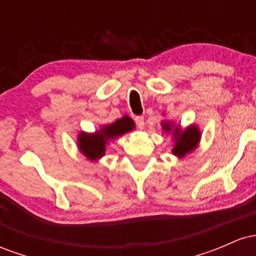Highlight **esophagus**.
Listing matches in <instances>:
<instances>
[{"label":"esophagus","mask_w":256,"mask_h":256,"mask_svg":"<svg viewBox=\"0 0 256 256\" xmlns=\"http://www.w3.org/2000/svg\"><path fill=\"white\" fill-rule=\"evenodd\" d=\"M134 122H136L138 128H140V130H143V128H144V119H143V116H136V118H134Z\"/></svg>","instance_id":"esophagus-1"}]
</instances>
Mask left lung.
<instances>
[{
	"label": "left lung",
	"mask_w": 256,
	"mask_h": 256,
	"mask_svg": "<svg viewBox=\"0 0 256 256\" xmlns=\"http://www.w3.org/2000/svg\"><path fill=\"white\" fill-rule=\"evenodd\" d=\"M161 130L165 134H172V154L179 158H183L195 150L201 140L202 134L198 126L195 124L182 128L180 125H176L171 120H164L161 122Z\"/></svg>",
	"instance_id": "left-lung-1"
}]
</instances>
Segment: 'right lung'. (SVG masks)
Listing matches in <instances>:
<instances>
[{"instance_id": "obj_1", "label": "right lung", "mask_w": 256, "mask_h": 256, "mask_svg": "<svg viewBox=\"0 0 256 256\" xmlns=\"http://www.w3.org/2000/svg\"><path fill=\"white\" fill-rule=\"evenodd\" d=\"M136 128L134 122L130 116H124L114 122L104 125L95 132L80 131L77 136V146L80 154L88 160L98 161L106 155V146L110 140L124 136Z\"/></svg>"}]
</instances>
